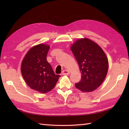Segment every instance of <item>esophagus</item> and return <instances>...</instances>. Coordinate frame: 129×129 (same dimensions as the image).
Segmentation results:
<instances>
[{"label":"esophagus","mask_w":129,"mask_h":129,"mask_svg":"<svg viewBox=\"0 0 129 129\" xmlns=\"http://www.w3.org/2000/svg\"><path fill=\"white\" fill-rule=\"evenodd\" d=\"M70 74V72L68 70H64L62 71L61 74L62 75H68Z\"/></svg>","instance_id":"esophagus-1"}]
</instances>
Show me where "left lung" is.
Listing matches in <instances>:
<instances>
[{
  "label": "left lung",
  "instance_id": "1",
  "mask_svg": "<svg viewBox=\"0 0 129 129\" xmlns=\"http://www.w3.org/2000/svg\"><path fill=\"white\" fill-rule=\"evenodd\" d=\"M81 72V80L75 87L83 92H91L103 83L109 63L103 49L89 39L78 40L71 47Z\"/></svg>",
  "mask_w": 129,
  "mask_h": 129
}]
</instances>
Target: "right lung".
<instances>
[{"label": "right lung", "mask_w": 129, "mask_h": 129, "mask_svg": "<svg viewBox=\"0 0 129 129\" xmlns=\"http://www.w3.org/2000/svg\"><path fill=\"white\" fill-rule=\"evenodd\" d=\"M50 46L39 44L30 49L23 60L21 71L27 85L36 91L46 93L54 89L60 76L55 74L46 56Z\"/></svg>", "instance_id": "right-lung-1"}]
</instances>
